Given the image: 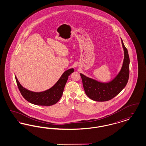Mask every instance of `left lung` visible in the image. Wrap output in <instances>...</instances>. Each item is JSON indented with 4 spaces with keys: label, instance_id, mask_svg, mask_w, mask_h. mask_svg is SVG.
Listing matches in <instances>:
<instances>
[{
    "label": "left lung",
    "instance_id": "left-lung-1",
    "mask_svg": "<svg viewBox=\"0 0 146 146\" xmlns=\"http://www.w3.org/2000/svg\"><path fill=\"white\" fill-rule=\"evenodd\" d=\"M121 39L124 51V59L121 70L110 81L104 82L96 80L80 73L86 94L96 101L110 100L120 93L126 86L129 79L130 60L127 49Z\"/></svg>",
    "mask_w": 146,
    "mask_h": 146
}]
</instances>
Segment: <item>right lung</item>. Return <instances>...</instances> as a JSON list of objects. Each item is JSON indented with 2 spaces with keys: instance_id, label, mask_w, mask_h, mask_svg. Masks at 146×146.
<instances>
[{
  "instance_id": "obj_1",
  "label": "right lung",
  "mask_w": 146,
  "mask_h": 146,
  "mask_svg": "<svg viewBox=\"0 0 146 146\" xmlns=\"http://www.w3.org/2000/svg\"><path fill=\"white\" fill-rule=\"evenodd\" d=\"M74 71L70 68L65 71L60 79L50 89L40 92L30 91L21 85L15 76V80L22 96L32 104L39 106H52L57 103L62 96L68 76Z\"/></svg>"
}]
</instances>
